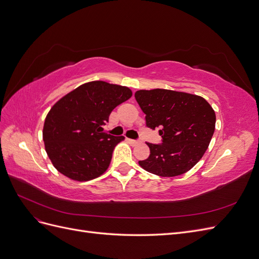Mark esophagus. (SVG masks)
I'll return each instance as SVG.
<instances>
[{"label": "esophagus", "mask_w": 259, "mask_h": 259, "mask_svg": "<svg viewBox=\"0 0 259 259\" xmlns=\"http://www.w3.org/2000/svg\"><path fill=\"white\" fill-rule=\"evenodd\" d=\"M127 142L131 145H133V146H136V145H138L140 143V142H138V140H134V139H127Z\"/></svg>", "instance_id": "obj_1"}]
</instances>
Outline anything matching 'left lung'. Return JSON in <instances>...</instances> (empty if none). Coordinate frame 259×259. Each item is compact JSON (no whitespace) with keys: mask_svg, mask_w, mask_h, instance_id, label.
<instances>
[{"mask_svg":"<svg viewBox=\"0 0 259 259\" xmlns=\"http://www.w3.org/2000/svg\"><path fill=\"white\" fill-rule=\"evenodd\" d=\"M135 98L146 114V124L160 127L161 145L147 143L149 158L139 161L145 170L175 177L190 170L207 150L216 115L207 101L193 94L170 90H140Z\"/></svg>","mask_w":259,"mask_h":259,"instance_id":"obj_1","label":"left lung"}]
</instances>
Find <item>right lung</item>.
Returning a JSON list of instances; mask_svg holds the SVG:
<instances>
[{
    "mask_svg": "<svg viewBox=\"0 0 259 259\" xmlns=\"http://www.w3.org/2000/svg\"><path fill=\"white\" fill-rule=\"evenodd\" d=\"M126 86L93 81L80 85L55 104L46 115L43 140L54 167L76 182H88L108 169L124 136L104 133L113 109L130 99Z\"/></svg>",
    "mask_w": 259,
    "mask_h": 259,
    "instance_id": "1",
    "label": "right lung"
}]
</instances>
